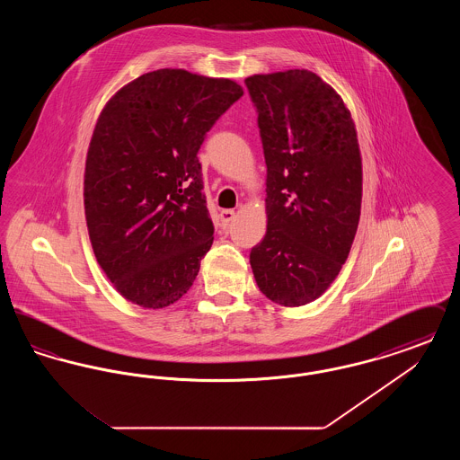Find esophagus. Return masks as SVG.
Listing matches in <instances>:
<instances>
[{"label": "esophagus", "instance_id": "1", "mask_svg": "<svg viewBox=\"0 0 460 460\" xmlns=\"http://www.w3.org/2000/svg\"><path fill=\"white\" fill-rule=\"evenodd\" d=\"M233 220H234V210H222L220 212L222 226H229Z\"/></svg>", "mask_w": 460, "mask_h": 460}]
</instances>
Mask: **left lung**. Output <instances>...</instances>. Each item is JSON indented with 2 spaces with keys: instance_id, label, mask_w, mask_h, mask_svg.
<instances>
[{
  "instance_id": "obj_1",
  "label": "left lung",
  "mask_w": 460,
  "mask_h": 460,
  "mask_svg": "<svg viewBox=\"0 0 460 460\" xmlns=\"http://www.w3.org/2000/svg\"><path fill=\"white\" fill-rule=\"evenodd\" d=\"M244 83L267 165V233L252 248V270L274 304L306 305L336 279L357 233V129L343 98L310 70L255 74Z\"/></svg>"
}]
</instances>
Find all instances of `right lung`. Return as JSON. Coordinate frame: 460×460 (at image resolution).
<instances>
[{"label":"right lung","instance_id":"1","mask_svg":"<svg viewBox=\"0 0 460 460\" xmlns=\"http://www.w3.org/2000/svg\"><path fill=\"white\" fill-rule=\"evenodd\" d=\"M241 96L236 81L158 68L102 110L86 156L84 214L94 257L128 302L165 308L197 279L214 241L197 154Z\"/></svg>","mask_w":460,"mask_h":460}]
</instances>
